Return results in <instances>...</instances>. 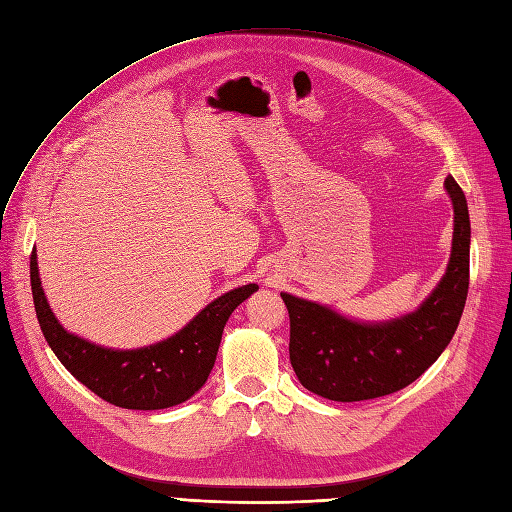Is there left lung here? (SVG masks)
Instances as JSON below:
<instances>
[{"mask_svg": "<svg viewBox=\"0 0 512 512\" xmlns=\"http://www.w3.org/2000/svg\"><path fill=\"white\" fill-rule=\"evenodd\" d=\"M444 188L455 209L451 260L416 312L367 324L282 292L290 316V363L307 391L333 401L391 395L425 374L451 344L470 284V215L459 183L446 177Z\"/></svg>", "mask_w": 512, "mask_h": 512, "instance_id": "1", "label": "left lung"}]
</instances>
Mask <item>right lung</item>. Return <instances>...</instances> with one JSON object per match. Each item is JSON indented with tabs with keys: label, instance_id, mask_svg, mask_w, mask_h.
<instances>
[{
	"label": "right lung",
	"instance_id": "right-lung-1",
	"mask_svg": "<svg viewBox=\"0 0 512 512\" xmlns=\"http://www.w3.org/2000/svg\"><path fill=\"white\" fill-rule=\"evenodd\" d=\"M36 247L29 260L34 307L44 339L70 374L89 391L119 408L162 410L190 399L211 374L226 320L256 284L230 290L211 301L203 312L160 344L113 350L68 333L46 303L38 275Z\"/></svg>",
	"mask_w": 512,
	"mask_h": 512
}]
</instances>
